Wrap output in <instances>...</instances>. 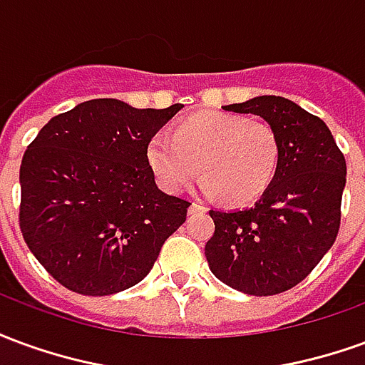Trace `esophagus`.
Segmentation results:
<instances>
[{
    "mask_svg": "<svg viewBox=\"0 0 365 365\" xmlns=\"http://www.w3.org/2000/svg\"><path fill=\"white\" fill-rule=\"evenodd\" d=\"M199 211H205V207L201 205V203H195V201H193V203L190 205V213H199Z\"/></svg>",
    "mask_w": 365,
    "mask_h": 365,
    "instance_id": "obj_1",
    "label": "esophagus"
}]
</instances>
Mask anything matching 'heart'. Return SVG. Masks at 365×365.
Here are the masks:
<instances>
[{"mask_svg": "<svg viewBox=\"0 0 365 365\" xmlns=\"http://www.w3.org/2000/svg\"><path fill=\"white\" fill-rule=\"evenodd\" d=\"M279 152V138L266 123L205 111L182 120L174 136H152L146 162L168 193L185 190L201 168L199 187L205 195H222L230 205H248L274 183Z\"/></svg>", "mask_w": 365, "mask_h": 365, "instance_id": "heart-1", "label": "heart"}]
</instances>
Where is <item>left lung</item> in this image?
I'll list each match as a JSON object with an SVG mask.
<instances>
[{"label": "left lung", "mask_w": 365, "mask_h": 365, "mask_svg": "<svg viewBox=\"0 0 365 365\" xmlns=\"http://www.w3.org/2000/svg\"><path fill=\"white\" fill-rule=\"evenodd\" d=\"M225 111L252 113L279 138V166L252 207L209 211V268L246 295H275L303 282L340 229L346 160L324 120L279 96L252 97Z\"/></svg>", "instance_id": "8db88e82"}]
</instances>
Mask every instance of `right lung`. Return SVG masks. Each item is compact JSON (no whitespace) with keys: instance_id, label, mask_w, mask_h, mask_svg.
Instances as JSON below:
<instances>
[{"instance_id":"1","label":"right lung","mask_w":365,"mask_h":365,"mask_svg":"<svg viewBox=\"0 0 365 365\" xmlns=\"http://www.w3.org/2000/svg\"><path fill=\"white\" fill-rule=\"evenodd\" d=\"M182 103L136 109L91 99L52 117L19 172V227L29 250L64 287L113 295L143 282L190 201L158 190L150 138Z\"/></svg>"}]
</instances>
